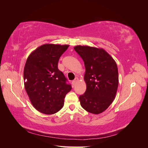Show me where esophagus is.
Instances as JSON below:
<instances>
[{"label": "esophagus", "mask_w": 148, "mask_h": 148, "mask_svg": "<svg viewBox=\"0 0 148 148\" xmlns=\"http://www.w3.org/2000/svg\"><path fill=\"white\" fill-rule=\"evenodd\" d=\"M78 81V78H75V79L73 80V81L72 82V85L73 86H75V84H76V83H77V82Z\"/></svg>", "instance_id": "esophagus-1"}]
</instances>
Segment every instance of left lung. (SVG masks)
I'll return each instance as SVG.
<instances>
[{"label":"left lung","mask_w":148,"mask_h":148,"mask_svg":"<svg viewBox=\"0 0 148 148\" xmlns=\"http://www.w3.org/2000/svg\"><path fill=\"white\" fill-rule=\"evenodd\" d=\"M74 49L82 58L86 69V90L79 97L80 104L89 113L101 114L112 103L117 91V64L103 49L77 46Z\"/></svg>","instance_id":"1"}]
</instances>
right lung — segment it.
<instances>
[{
	"label": "right lung",
	"instance_id": "1",
	"mask_svg": "<svg viewBox=\"0 0 148 148\" xmlns=\"http://www.w3.org/2000/svg\"><path fill=\"white\" fill-rule=\"evenodd\" d=\"M69 45L46 44L30 53L24 68V84L31 104L44 114H53L64 104L71 89L58 62Z\"/></svg>",
	"mask_w": 148,
	"mask_h": 148
}]
</instances>
